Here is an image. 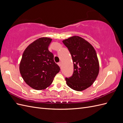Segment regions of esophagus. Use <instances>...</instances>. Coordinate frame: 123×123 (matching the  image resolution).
Masks as SVG:
<instances>
[{"instance_id": "esophagus-1", "label": "esophagus", "mask_w": 123, "mask_h": 123, "mask_svg": "<svg viewBox=\"0 0 123 123\" xmlns=\"http://www.w3.org/2000/svg\"><path fill=\"white\" fill-rule=\"evenodd\" d=\"M58 66H59V67H61V66H62V62H59L58 63Z\"/></svg>"}]
</instances>
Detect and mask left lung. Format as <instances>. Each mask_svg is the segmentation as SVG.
Segmentation results:
<instances>
[{
  "mask_svg": "<svg viewBox=\"0 0 123 123\" xmlns=\"http://www.w3.org/2000/svg\"><path fill=\"white\" fill-rule=\"evenodd\" d=\"M71 55L74 71L66 77V83L74 90L81 91L90 87L99 72V62L96 51L87 40L74 36L62 41Z\"/></svg>",
  "mask_w": 123,
  "mask_h": 123,
  "instance_id": "left-lung-1",
  "label": "left lung"
}]
</instances>
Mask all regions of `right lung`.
<instances>
[{"mask_svg": "<svg viewBox=\"0 0 123 123\" xmlns=\"http://www.w3.org/2000/svg\"><path fill=\"white\" fill-rule=\"evenodd\" d=\"M52 39L42 37L35 40L24 52L19 71L24 81L35 90H43L52 84L60 68L54 61L48 47Z\"/></svg>", "mask_w": 123, "mask_h": 123, "instance_id": "right-lung-1", "label": "right lung"}]
</instances>
